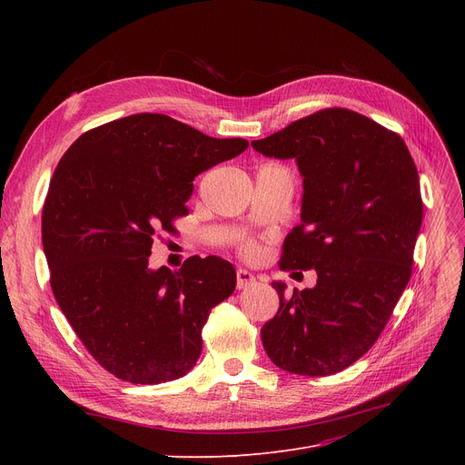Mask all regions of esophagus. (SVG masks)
Masks as SVG:
<instances>
[{
  "label": "esophagus",
  "instance_id": "34e87169",
  "mask_svg": "<svg viewBox=\"0 0 465 465\" xmlns=\"http://www.w3.org/2000/svg\"><path fill=\"white\" fill-rule=\"evenodd\" d=\"M256 282V277L247 272V270H237V288L242 290V288H249Z\"/></svg>",
  "mask_w": 465,
  "mask_h": 465
}]
</instances>
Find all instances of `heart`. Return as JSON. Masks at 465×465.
Returning a JSON list of instances; mask_svg holds the SVG:
<instances>
[{
  "label": "heart",
  "mask_w": 465,
  "mask_h": 465,
  "mask_svg": "<svg viewBox=\"0 0 465 465\" xmlns=\"http://www.w3.org/2000/svg\"><path fill=\"white\" fill-rule=\"evenodd\" d=\"M242 252H245V254H254L256 247L252 245V242H245V245H242Z\"/></svg>",
  "instance_id": "b5f03b06"
}]
</instances>
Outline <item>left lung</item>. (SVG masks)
Wrapping results in <instances>:
<instances>
[{"label": "left lung", "mask_w": 465, "mask_h": 465, "mask_svg": "<svg viewBox=\"0 0 465 465\" xmlns=\"http://www.w3.org/2000/svg\"><path fill=\"white\" fill-rule=\"evenodd\" d=\"M263 156L296 158L302 224L282 245L281 270H316V286L284 296L262 343L288 373L347 370L382 333L412 273L422 224L419 171L403 139L351 109L330 107L252 141Z\"/></svg>", "instance_id": "left-lung-1"}]
</instances>
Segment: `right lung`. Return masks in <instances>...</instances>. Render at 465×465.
<instances>
[{
  "mask_svg": "<svg viewBox=\"0 0 465 465\" xmlns=\"http://www.w3.org/2000/svg\"><path fill=\"white\" fill-rule=\"evenodd\" d=\"M247 146L139 113L84 132L56 165L41 216L51 288L116 379L160 384L198 361L211 309L235 290L233 265L192 256L177 272H153L149 256L154 237L188 214L192 181Z\"/></svg>",
  "mask_w": 465,
  "mask_h": 465,
  "instance_id": "1",
  "label": "right lung"
}]
</instances>
